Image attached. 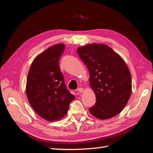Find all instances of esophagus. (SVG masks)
Instances as JSON below:
<instances>
[{"label": "esophagus", "instance_id": "obj_1", "mask_svg": "<svg viewBox=\"0 0 153 153\" xmlns=\"http://www.w3.org/2000/svg\"><path fill=\"white\" fill-rule=\"evenodd\" d=\"M77 91H78V92H79V93H82L84 91V89L82 88H78V89H77Z\"/></svg>", "mask_w": 153, "mask_h": 153}]
</instances>
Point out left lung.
<instances>
[{
	"label": "left lung",
	"mask_w": 153,
	"mask_h": 153,
	"mask_svg": "<svg viewBox=\"0 0 153 153\" xmlns=\"http://www.w3.org/2000/svg\"><path fill=\"white\" fill-rule=\"evenodd\" d=\"M77 53L89 71L90 85L96 94L90 113L101 120L117 116L131 93V74L124 59L103 44L79 47Z\"/></svg>",
	"instance_id": "8db88e82"
}]
</instances>
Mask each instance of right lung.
<instances>
[{
  "label": "right lung",
  "mask_w": 153,
  "mask_h": 153,
  "mask_svg": "<svg viewBox=\"0 0 153 153\" xmlns=\"http://www.w3.org/2000/svg\"><path fill=\"white\" fill-rule=\"evenodd\" d=\"M65 45L49 47L37 56L30 65L26 84L29 102L37 114L54 121L67 114L74 96L67 89L59 67Z\"/></svg>",
  "instance_id": "1"
}]
</instances>
